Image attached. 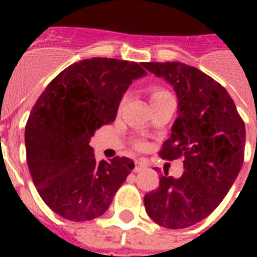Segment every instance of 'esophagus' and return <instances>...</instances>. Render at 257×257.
<instances>
[{
	"label": "esophagus",
	"instance_id": "esophagus-1",
	"mask_svg": "<svg viewBox=\"0 0 257 257\" xmlns=\"http://www.w3.org/2000/svg\"><path fill=\"white\" fill-rule=\"evenodd\" d=\"M143 168H144V163H143V161H136V163H135V168H133V171L140 172Z\"/></svg>",
	"mask_w": 257,
	"mask_h": 257
}]
</instances>
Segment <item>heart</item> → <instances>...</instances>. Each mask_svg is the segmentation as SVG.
I'll return each mask as SVG.
<instances>
[{"label":"heart","instance_id":"obj_1","mask_svg":"<svg viewBox=\"0 0 257 257\" xmlns=\"http://www.w3.org/2000/svg\"><path fill=\"white\" fill-rule=\"evenodd\" d=\"M148 94H149V100H151V104L153 102H157V101L163 100L164 97H168L172 96L171 93L168 90H165V89L160 88V86H149L148 89ZM136 147L139 149L143 148V144H136Z\"/></svg>","mask_w":257,"mask_h":257}]
</instances>
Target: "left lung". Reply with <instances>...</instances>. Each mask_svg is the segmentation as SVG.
I'll return each mask as SVG.
<instances>
[{"label":"left lung","mask_w":257,"mask_h":257,"mask_svg":"<svg viewBox=\"0 0 257 257\" xmlns=\"http://www.w3.org/2000/svg\"><path fill=\"white\" fill-rule=\"evenodd\" d=\"M175 89L179 117L161 147L164 160L183 157L180 179L160 176L156 191L144 196L156 224L181 229L199 223L223 201L244 161L245 126L232 97L208 74L183 62H143Z\"/></svg>","instance_id":"8db88e82"}]
</instances>
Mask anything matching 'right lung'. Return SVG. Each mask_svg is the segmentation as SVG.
Instances as JSON below:
<instances>
[{"label": "right lung", "mask_w": 257, "mask_h": 257, "mask_svg": "<svg viewBox=\"0 0 257 257\" xmlns=\"http://www.w3.org/2000/svg\"><path fill=\"white\" fill-rule=\"evenodd\" d=\"M143 64L94 57L74 62L49 82L25 126L26 161L45 204L70 221H88L109 208L135 168L128 157L97 161L94 131L114 121L121 97Z\"/></svg>", "instance_id": "1"}]
</instances>
